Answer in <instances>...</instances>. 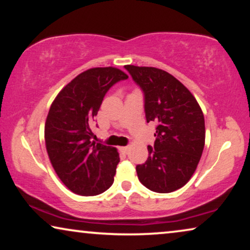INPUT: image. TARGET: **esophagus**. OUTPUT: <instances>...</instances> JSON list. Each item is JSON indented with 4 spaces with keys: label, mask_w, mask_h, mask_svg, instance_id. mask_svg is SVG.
<instances>
[{
    "label": "esophagus",
    "mask_w": 250,
    "mask_h": 250,
    "mask_svg": "<svg viewBox=\"0 0 250 250\" xmlns=\"http://www.w3.org/2000/svg\"><path fill=\"white\" fill-rule=\"evenodd\" d=\"M119 151H121L122 153H127V152H128V146H121V147H119Z\"/></svg>",
    "instance_id": "34e87169"
}]
</instances>
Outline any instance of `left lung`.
Segmentation results:
<instances>
[{
    "label": "left lung",
    "mask_w": 250,
    "mask_h": 250,
    "mask_svg": "<svg viewBox=\"0 0 250 250\" xmlns=\"http://www.w3.org/2000/svg\"><path fill=\"white\" fill-rule=\"evenodd\" d=\"M144 93L146 122L157 123L149 157L136 166L139 180L155 193H171L191 178L203 153L205 122L200 104L182 82L164 70L126 65Z\"/></svg>",
    "instance_id": "8db88e82"
}]
</instances>
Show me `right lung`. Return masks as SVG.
<instances>
[{"label":"right lung","instance_id":"obj_1","mask_svg":"<svg viewBox=\"0 0 250 250\" xmlns=\"http://www.w3.org/2000/svg\"><path fill=\"white\" fill-rule=\"evenodd\" d=\"M128 75L116 67H93L75 77L53 101L45 123L50 164L68 189L95 196L114 183L116 147L92 142L91 125L108 90Z\"/></svg>","mask_w":250,"mask_h":250}]
</instances>
